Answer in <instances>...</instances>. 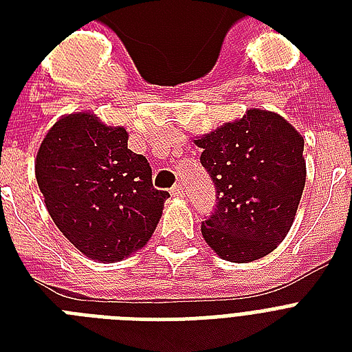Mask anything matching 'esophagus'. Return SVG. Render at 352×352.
<instances>
[{"instance_id":"1","label":"esophagus","mask_w":352,"mask_h":352,"mask_svg":"<svg viewBox=\"0 0 352 352\" xmlns=\"http://www.w3.org/2000/svg\"><path fill=\"white\" fill-rule=\"evenodd\" d=\"M170 193L173 197H184V186H182V184H175V186L170 190Z\"/></svg>"}]
</instances>
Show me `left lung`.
Segmentation results:
<instances>
[{
    "label": "left lung",
    "mask_w": 352,
    "mask_h": 352,
    "mask_svg": "<svg viewBox=\"0 0 352 352\" xmlns=\"http://www.w3.org/2000/svg\"><path fill=\"white\" fill-rule=\"evenodd\" d=\"M217 204L201 225L226 261L261 259L285 239L305 188L303 137L283 117L248 109L195 140Z\"/></svg>",
    "instance_id": "8db88e82"
}]
</instances>
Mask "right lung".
<instances>
[{
    "instance_id": "right-lung-1",
    "label": "right lung",
    "mask_w": 352,
    "mask_h": 352,
    "mask_svg": "<svg viewBox=\"0 0 352 352\" xmlns=\"http://www.w3.org/2000/svg\"><path fill=\"white\" fill-rule=\"evenodd\" d=\"M34 164L54 225L96 261H120L142 248L170 197L153 188L148 159L127 149L126 129L89 113L60 118Z\"/></svg>"
}]
</instances>
